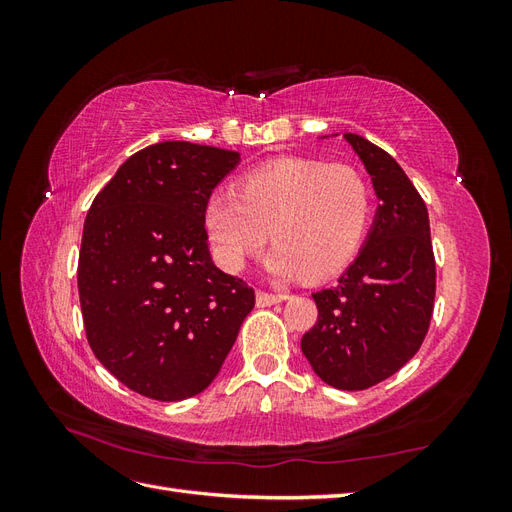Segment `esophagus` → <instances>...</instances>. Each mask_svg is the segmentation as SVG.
I'll return each instance as SVG.
<instances>
[{
	"label": "esophagus",
	"instance_id": "esophagus-1",
	"mask_svg": "<svg viewBox=\"0 0 512 512\" xmlns=\"http://www.w3.org/2000/svg\"><path fill=\"white\" fill-rule=\"evenodd\" d=\"M286 299V294H275V292H265V290H258L256 292V305L258 307H269L275 303H282Z\"/></svg>",
	"mask_w": 512,
	"mask_h": 512
}]
</instances>
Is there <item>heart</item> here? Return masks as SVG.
I'll return each instance as SVG.
<instances>
[{"label":"heart","mask_w":512,"mask_h":512,"mask_svg":"<svg viewBox=\"0 0 512 512\" xmlns=\"http://www.w3.org/2000/svg\"><path fill=\"white\" fill-rule=\"evenodd\" d=\"M371 220V188L359 170L309 158L256 168L239 190H215L205 205L213 254L241 271L262 243L275 245L265 269L280 280L327 277L346 267Z\"/></svg>","instance_id":"b5f03b06"}]
</instances>
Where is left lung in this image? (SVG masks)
<instances>
[{
	"instance_id": "left-lung-1",
	"label": "left lung",
	"mask_w": 512,
	"mask_h": 512,
	"mask_svg": "<svg viewBox=\"0 0 512 512\" xmlns=\"http://www.w3.org/2000/svg\"><path fill=\"white\" fill-rule=\"evenodd\" d=\"M380 205L367 239L337 286L312 294L318 320L301 339L316 376L363 391L404 367L421 348L436 297V260L421 194L395 158L344 132Z\"/></svg>"
}]
</instances>
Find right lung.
<instances>
[{
	"label": "right lung",
	"instance_id": "1",
	"mask_svg": "<svg viewBox=\"0 0 512 512\" xmlns=\"http://www.w3.org/2000/svg\"><path fill=\"white\" fill-rule=\"evenodd\" d=\"M241 153L166 141L119 166L94 198L79 297L96 359L158 401L205 391L254 307V290L213 265L205 205Z\"/></svg>",
	"mask_w": 512,
	"mask_h": 512
}]
</instances>
